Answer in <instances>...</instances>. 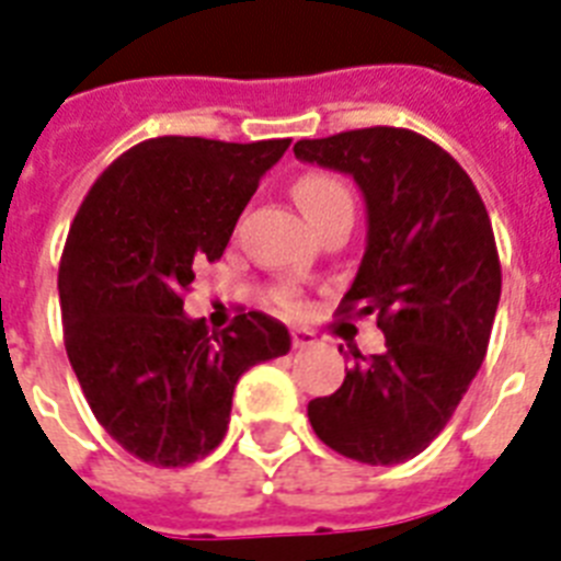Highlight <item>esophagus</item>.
Instances as JSON below:
<instances>
[{"instance_id": "obj_1", "label": "esophagus", "mask_w": 561, "mask_h": 561, "mask_svg": "<svg viewBox=\"0 0 561 561\" xmlns=\"http://www.w3.org/2000/svg\"><path fill=\"white\" fill-rule=\"evenodd\" d=\"M290 340H294V348H311V345L317 343V336H313V331H308V328H294V331H290Z\"/></svg>"}]
</instances>
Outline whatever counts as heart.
<instances>
[{
    "label": "heart",
    "mask_w": 561,
    "mask_h": 561,
    "mask_svg": "<svg viewBox=\"0 0 561 561\" xmlns=\"http://www.w3.org/2000/svg\"><path fill=\"white\" fill-rule=\"evenodd\" d=\"M294 195L313 227L320 225V221H325L328 216L340 213V209L354 207L348 186H345L336 175H328V172H311V175L299 178L294 186ZM276 302H279L285 311H296V308H299L296 294L288 288H282L279 294H276Z\"/></svg>",
    "instance_id": "1"
}]
</instances>
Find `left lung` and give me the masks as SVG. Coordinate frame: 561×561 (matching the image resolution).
Here are the masks:
<instances>
[{
  "instance_id": "8db88e82",
  "label": "left lung",
  "mask_w": 561,
  "mask_h": 561,
  "mask_svg": "<svg viewBox=\"0 0 561 561\" xmlns=\"http://www.w3.org/2000/svg\"><path fill=\"white\" fill-rule=\"evenodd\" d=\"M294 154L354 178L366 253L345 311H377L386 352L359 357L343 386L308 403L317 438L371 467L403 463L438 438L484 363L502 265L470 175L409 129L299 140Z\"/></svg>"
}]
</instances>
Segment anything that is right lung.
<instances>
[{
  "instance_id": "obj_1",
  "label": "right lung",
  "mask_w": 561,
  "mask_h": 561,
  "mask_svg": "<svg viewBox=\"0 0 561 561\" xmlns=\"http://www.w3.org/2000/svg\"><path fill=\"white\" fill-rule=\"evenodd\" d=\"M288 144L144 140L77 209L57 282L66 352L100 426L140 461L186 467L213 453L239 377L290 352L288 328L267 313L209 334L181 299Z\"/></svg>"
}]
</instances>
